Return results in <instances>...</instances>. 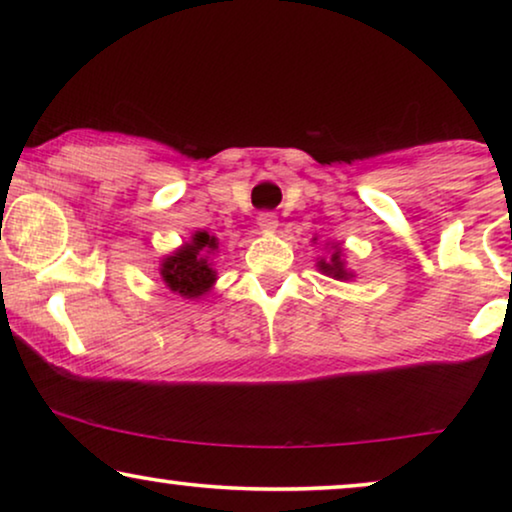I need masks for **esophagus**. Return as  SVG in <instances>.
I'll return each instance as SVG.
<instances>
[{"mask_svg": "<svg viewBox=\"0 0 512 512\" xmlns=\"http://www.w3.org/2000/svg\"><path fill=\"white\" fill-rule=\"evenodd\" d=\"M256 223H258V228L265 230V233H275L277 226H279V219H277L275 212H261V214H258Z\"/></svg>", "mask_w": 512, "mask_h": 512, "instance_id": "1", "label": "esophagus"}]
</instances>
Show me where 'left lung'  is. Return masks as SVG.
I'll return each mask as SVG.
<instances>
[{
    "mask_svg": "<svg viewBox=\"0 0 512 512\" xmlns=\"http://www.w3.org/2000/svg\"><path fill=\"white\" fill-rule=\"evenodd\" d=\"M317 268L324 272V275L333 277V279H352L354 275L345 268V261H342V251L335 249L331 258H321L317 261Z\"/></svg>",
    "mask_w": 512,
    "mask_h": 512,
    "instance_id": "obj_1",
    "label": "left lung"
}]
</instances>
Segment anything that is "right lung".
Instances as JSON below:
<instances>
[{"label":"right lung","instance_id":"right-lung-1","mask_svg":"<svg viewBox=\"0 0 512 512\" xmlns=\"http://www.w3.org/2000/svg\"><path fill=\"white\" fill-rule=\"evenodd\" d=\"M219 249V240L198 230L191 242L181 244L174 254L165 256L160 263V277L167 289L179 293L181 298H200L212 289L216 282V270L209 256Z\"/></svg>","mask_w":512,"mask_h":512}]
</instances>
